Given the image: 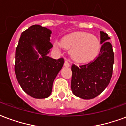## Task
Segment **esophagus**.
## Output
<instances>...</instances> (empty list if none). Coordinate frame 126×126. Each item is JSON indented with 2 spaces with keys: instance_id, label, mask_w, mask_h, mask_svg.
I'll return each mask as SVG.
<instances>
[{
  "instance_id": "obj_1",
  "label": "esophagus",
  "mask_w": 126,
  "mask_h": 126,
  "mask_svg": "<svg viewBox=\"0 0 126 126\" xmlns=\"http://www.w3.org/2000/svg\"><path fill=\"white\" fill-rule=\"evenodd\" d=\"M64 65L65 66V67H69L70 65V64H69V61L67 59H66L65 61V63H64Z\"/></svg>"
}]
</instances>
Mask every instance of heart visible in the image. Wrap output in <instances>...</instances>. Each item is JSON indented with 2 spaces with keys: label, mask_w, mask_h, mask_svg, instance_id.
<instances>
[{
  "label": "heart",
  "mask_w": 126,
  "mask_h": 126,
  "mask_svg": "<svg viewBox=\"0 0 126 126\" xmlns=\"http://www.w3.org/2000/svg\"><path fill=\"white\" fill-rule=\"evenodd\" d=\"M63 48L71 50V59L78 63H86L93 60L99 52L100 42L96 36L87 32H74L65 36L61 41ZM55 47H59L55 44Z\"/></svg>",
  "instance_id": "obj_1"
}]
</instances>
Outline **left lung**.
I'll return each mask as SVG.
<instances>
[{
	"label": "left lung",
	"mask_w": 126,
	"mask_h": 126,
	"mask_svg": "<svg viewBox=\"0 0 126 126\" xmlns=\"http://www.w3.org/2000/svg\"><path fill=\"white\" fill-rule=\"evenodd\" d=\"M107 33L100 31V52L94 59L79 66H71V88L76 96L83 99L96 97L111 81L114 63L112 44Z\"/></svg>",
	"instance_id": "obj_1"
}]
</instances>
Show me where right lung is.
I'll list each match as a JSON object with an SVG mask.
<instances>
[{
    "label": "right lung",
    "mask_w": 126,
    "mask_h": 126,
    "mask_svg": "<svg viewBox=\"0 0 126 126\" xmlns=\"http://www.w3.org/2000/svg\"><path fill=\"white\" fill-rule=\"evenodd\" d=\"M52 32L40 25H33L23 31L15 50V73L23 91L35 98L49 96L52 84L64 64V59L47 56L52 44ZM35 46L41 55L33 47Z\"/></svg>",
    "instance_id": "right-lung-1"
}]
</instances>
